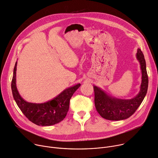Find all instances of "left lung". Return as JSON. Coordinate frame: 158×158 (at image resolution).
<instances>
[{
    "mask_svg": "<svg viewBox=\"0 0 158 158\" xmlns=\"http://www.w3.org/2000/svg\"><path fill=\"white\" fill-rule=\"evenodd\" d=\"M137 59L140 64L142 83L139 93L131 99H121L107 95L100 88L94 86L95 106L99 114L104 119L113 121L128 118L134 113L142 102L148 89V75L144 56L140 48L137 52Z\"/></svg>",
    "mask_w": 158,
    "mask_h": 158,
    "instance_id": "left-lung-1",
    "label": "left lung"
}]
</instances>
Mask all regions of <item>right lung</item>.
<instances>
[{
	"instance_id": "obj_1",
	"label": "right lung",
	"mask_w": 158,
	"mask_h": 158,
	"mask_svg": "<svg viewBox=\"0 0 158 158\" xmlns=\"http://www.w3.org/2000/svg\"><path fill=\"white\" fill-rule=\"evenodd\" d=\"M16 66L17 62L14 68L11 89L14 99L22 113L32 123L39 126H51L63 121L69 110L70 99L81 85L80 83L65 89L55 98L47 102H28L21 98L17 90Z\"/></svg>"
}]
</instances>
